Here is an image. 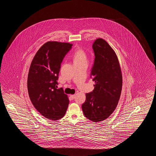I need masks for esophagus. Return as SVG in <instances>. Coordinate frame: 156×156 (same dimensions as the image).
<instances>
[{
	"label": "esophagus",
	"mask_w": 156,
	"mask_h": 156,
	"mask_svg": "<svg viewBox=\"0 0 156 156\" xmlns=\"http://www.w3.org/2000/svg\"><path fill=\"white\" fill-rule=\"evenodd\" d=\"M70 98H71V99H74L75 98V95H70Z\"/></svg>",
	"instance_id": "1"
}]
</instances>
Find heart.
Wrapping results in <instances>:
<instances>
[{
  "label": "heart",
  "mask_w": 156,
  "mask_h": 156,
  "mask_svg": "<svg viewBox=\"0 0 156 156\" xmlns=\"http://www.w3.org/2000/svg\"><path fill=\"white\" fill-rule=\"evenodd\" d=\"M86 61V53L82 49L79 48L75 52L73 55V62H81Z\"/></svg>",
  "instance_id": "1"
}]
</instances>
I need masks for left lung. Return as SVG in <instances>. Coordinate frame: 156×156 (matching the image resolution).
<instances>
[{
	"instance_id": "8db88e82",
	"label": "left lung",
	"mask_w": 156,
	"mask_h": 156,
	"mask_svg": "<svg viewBox=\"0 0 156 156\" xmlns=\"http://www.w3.org/2000/svg\"><path fill=\"white\" fill-rule=\"evenodd\" d=\"M93 48L95 57L90 77L95 84L93 91L86 94L82 109L86 118L96 123L106 119L115 109L122 92V75L116 54L105 40H95Z\"/></svg>"
}]
</instances>
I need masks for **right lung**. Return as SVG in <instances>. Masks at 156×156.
<instances>
[{"instance_id":"add662e5","label":"right lung","mask_w":156,"mask_h":156,"mask_svg":"<svg viewBox=\"0 0 156 156\" xmlns=\"http://www.w3.org/2000/svg\"><path fill=\"white\" fill-rule=\"evenodd\" d=\"M72 44L50 41L37 51L30 66L27 87L30 99L39 113L48 119L62 118L69 100L61 87L57 89L61 63Z\"/></svg>"}]
</instances>
